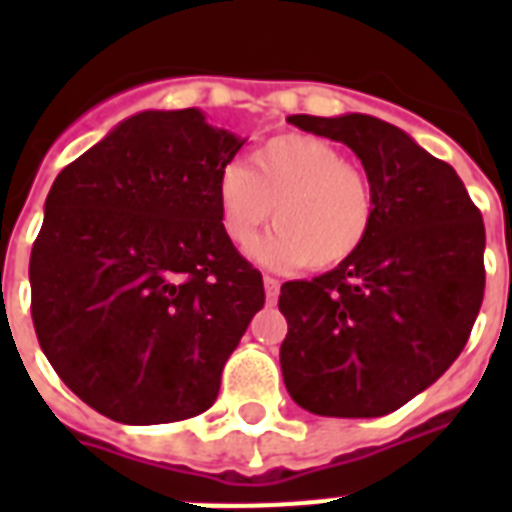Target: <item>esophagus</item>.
<instances>
[{"instance_id": "esophagus-1", "label": "esophagus", "mask_w": 512, "mask_h": 512, "mask_svg": "<svg viewBox=\"0 0 512 512\" xmlns=\"http://www.w3.org/2000/svg\"><path fill=\"white\" fill-rule=\"evenodd\" d=\"M263 287H265V297H268V300H276V297H279V289H281V284H279V279H273V276H263Z\"/></svg>"}]
</instances>
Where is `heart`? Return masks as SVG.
Masks as SVG:
<instances>
[{"mask_svg":"<svg viewBox=\"0 0 512 512\" xmlns=\"http://www.w3.org/2000/svg\"><path fill=\"white\" fill-rule=\"evenodd\" d=\"M217 212L233 244H249L263 223H276L252 247L268 268L327 271L364 247L374 228V188L342 151L313 135H279L249 159L225 164L215 183Z\"/></svg>","mask_w":512,"mask_h":512,"instance_id":"1","label":"heart"}]
</instances>
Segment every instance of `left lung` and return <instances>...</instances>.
<instances>
[{
  "mask_svg": "<svg viewBox=\"0 0 512 512\" xmlns=\"http://www.w3.org/2000/svg\"><path fill=\"white\" fill-rule=\"evenodd\" d=\"M287 122L361 159L377 215L335 271L281 284L284 385L321 417H382L465 348L484 303V220L460 175L393 124L366 114Z\"/></svg>",
  "mask_w": 512,
  "mask_h": 512,
  "instance_id": "obj_1",
  "label": "left lung"
}]
</instances>
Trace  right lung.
<instances>
[{
    "instance_id": "obj_1",
    "label": "right lung",
    "mask_w": 512,
    "mask_h": 512,
    "mask_svg": "<svg viewBox=\"0 0 512 512\" xmlns=\"http://www.w3.org/2000/svg\"><path fill=\"white\" fill-rule=\"evenodd\" d=\"M247 140L199 108L140 111L52 183L31 249V319L58 377L124 425L207 412L265 303L217 212Z\"/></svg>"
}]
</instances>
